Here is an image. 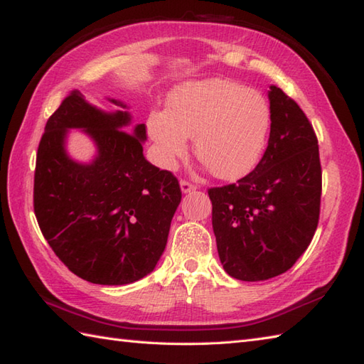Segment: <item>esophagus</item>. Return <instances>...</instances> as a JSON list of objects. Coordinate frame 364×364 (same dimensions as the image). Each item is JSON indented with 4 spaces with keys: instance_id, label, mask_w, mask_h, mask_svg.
<instances>
[{
    "instance_id": "esophagus-1",
    "label": "esophagus",
    "mask_w": 364,
    "mask_h": 364,
    "mask_svg": "<svg viewBox=\"0 0 364 364\" xmlns=\"http://www.w3.org/2000/svg\"><path fill=\"white\" fill-rule=\"evenodd\" d=\"M180 188H181L183 194H188V192H192V191L197 189L196 184H192V183L186 181V180H181V181H180Z\"/></svg>"
}]
</instances>
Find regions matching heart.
Segmentation results:
<instances>
[{
	"instance_id": "obj_1",
	"label": "heart",
	"mask_w": 364,
	"mask_h": 364,
	"mask_svg": "<svg viewBox=\"0 0 364 364\" xmlns=\"http://www.w3.org/2000/svg\"><path fill=\"white\" fill-rule=\"evenodd\" d=\"M269 127L266 98L220 78L181 84L170 92L167 111H153L146 119L162 167L175 168L194 137L197 158L220 180L250 172L264 150Z\"/></svg>"
}]
</instances>
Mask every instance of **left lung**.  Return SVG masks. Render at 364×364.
<instances>
[{
	"mask_svg": "<svg viewBox=\"0 0 364 364\" xmlns=\"http://www.w3.org/2000/svg\"><path fill=\"white\" fill-rule=\"evenodd\" d=\"M270 134L255 170L211 188L213 230L225 272L261 282L294 266L318 228L322 170L318 137L299 105L270 86Z\"/></svg>",
	"mask_w": 364,
	"mask_h": 364,
	"instance_id": "1",
	"label": "left lung"
}]
</instances>
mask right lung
I'll use <instances>...</instances> for the list:
<instances>
[{"label": "right lung", "mask_w": 364, "mask_h": 364, "mask_svg": "<svg viewBox=\"0 0 364 364\" xmlns=\"http://www.w3.org/2000/svg\"><path fill=\"white\" fill-rule=\"evenodd\" d=\"M125 109L119 100H109ZM128 111L106 112L73 90L46 122L37 150L34 213L43 237L75 275L95 284H128L156 267L181 189L168 170L144 156V123L127 133ZM84 130L97 154L68 156L66 134Z\"/></svg>", "instance_id": "right-lung-1"}]
</instances>
